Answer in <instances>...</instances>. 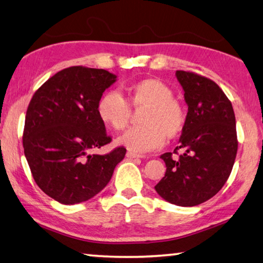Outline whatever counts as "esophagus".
Segmentation results:
<instances>
[{
  "label": "esophagus",
  "instance_id": "obj_1",
  "mask_svg": "<svg viewBox=\"0 0 263 263\" xmlns=\"http://www.w3.org/2000/svg\"><path fill=\"white\" fill-rule=\"evenodd\" d=\"M126 157L130 158V159H139V158H144V155L137 154V153H133V152H127Z\"/></svg>",
  "mask_w": 263,
  "mask_h": 263
}]
</instances>
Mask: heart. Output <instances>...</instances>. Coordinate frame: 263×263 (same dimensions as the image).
Masks as SVG:
<instances>
[{
  "label": "heart",
  "mask_w": 263,
  "mask_h": 263,
  "mask_svg": "<svg viewBox=\"0 0 263 263\" xmlns=\"http://www.w3.org/2000/svg\"><path fill=\"white\" fill-rule=\"evenodd\" d=\"M127 101L141 111L142 123L126 131L117 139L119 145L137 153H146L159 148L168 138H176L183 131L186 114L180 101L166 83L157 79H145L125 88ZM102 122L116 131L125 128L131 118V109L119 92L106 91L97 105Z\"/></svg>",
  "instance_id": "obj_1"
}]
</instances>
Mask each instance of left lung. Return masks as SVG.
<instances>
[{
  "instance_id": "obj_1",
  "label": "left lung",
  "mask_w": 263,
  "mask_h": 263,
  "mask_svg": "<svg viewBox=\"0 0 263 263\" xmlns=\"http://www.w3.org/2000/svg\"><path fill=\"white\" fill-rule=\"evenodd\" d=\"M183 88L188 114L180 145L184 151L174 160L161 158L166 174L154 186L161 197L179 206H195L213 197L232 172L238 151L235 116L230 100L212 80L176 70Z\"/></svg>"
}]
</instances>
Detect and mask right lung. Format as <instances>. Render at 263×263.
Listing matches in <instances>:
<instances>
[{"label":"right lung","mask_w":263,"mask_h":263,"mask_svg":"<svg viewBox=\"0 0 263 263\" xmlns=\"http://www.w3.org/2000/svg\"><path fill=\"white\" fill-rule=\"evenodd\" d=\"M116 80L105 69L74 66L48 79L30 101L25 158L39 188L65 205L99 194L125 157L124 147L104 155L91 153L111 141L97 105Z\"/></svg>","instance_id":"right-lung-1"}]
</instances>
